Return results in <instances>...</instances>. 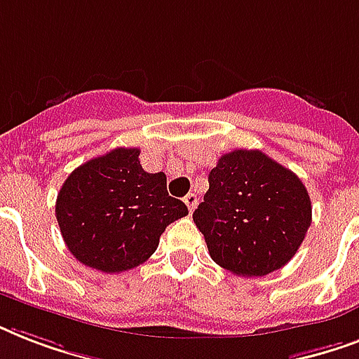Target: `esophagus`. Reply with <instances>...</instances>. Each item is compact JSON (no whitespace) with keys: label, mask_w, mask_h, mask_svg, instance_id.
<instances>
[{"label":"esophagus","mask_w":359,"mask_h":359,"mask_svg":"<svg viewBox=\"0 0 359 359\" xmlns=\"http://www.w3.org/2000/svg\"><path fill=\"white\" fill-rule=\"evenodd\" d=\"M184 203H186V207H188V210H190V212H194V208L197 207V196H196V194H188V196L184 197Z\"/></svg>","instance_id":"esophagus-1"}]
</instances>
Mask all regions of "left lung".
Masks as SVG:
<instances>
[{"mask_svg": "<svg viewBox=\"0 0 359 359\" xmlns=\"http://www.w3.org/2000/svg\"><path fill=\"white\" fill-rule=\"evenodd\" d=\"M194 222L216 264L257 278L294 257L311 225V199L290 169L261 151L236 149L208 173Z\"/></svg>", "mask_w": 359, "mask_h": 359, "instance_id": "obj_1", "label": "left lung"}]
</instances>
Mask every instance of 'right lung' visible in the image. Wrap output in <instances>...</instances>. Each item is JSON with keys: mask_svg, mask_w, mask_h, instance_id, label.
<instances>
[{"mask_svg": "<svg viewBox=\"0 0 359 359\" xmlns=\"http://www.w3.org/2000/svg\"><path fill=\"white\" fill-rule=\"evenodd\" d=\"M165 175L147 173L140 149L119 147L81 163L65 180L55 218L65 244L89 268L119 273L156 251L169 224L188 214Z\"/></svg>", "mask_w": 359, "mask_h": 359, "instance_id": "add662e5", "label": "right lung"}]
</instances>
